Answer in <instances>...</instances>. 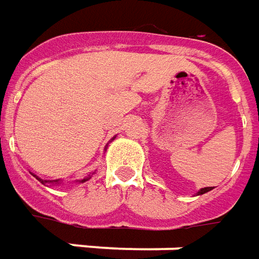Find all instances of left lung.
<instances>
[{
  "mask_svg": "<svg viewBox=\"0 0 259 259\" xmlns=\"http://www.w3.org/2000/svg\"><path fill=\"white\" fill-rule=\"evenodd\" d=\"M210 190H212L211 187H205V189H201L198 193H197V196H200V194H204V193H207V191H210Z\"/></svg>",
  "mask_w": 259,
  "mask_h": 259,
  "instance_id": "1",
  "label": "left lung"
}]
</instances>
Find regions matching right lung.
<instances>
[{
  "label": "right lung",
  "mask_w": 259,
  "mask_h": 259,
  "mask_svg": "<svg viewBox=\"0 0 259 259\" xmlns=\"http://www.w3.org/2000/svg\"><path fill=\"white\" fill-rule=\"evenodd\" d=\"M35 177H36V176H35ZM36 179L41 181L42 184H59V180H42V179H39V177H36ZM88 179H91V177H86V179H83L82 183L88 180Z\"/></svg>",
  "instance_id": "add662e5"
}]
</instances>
